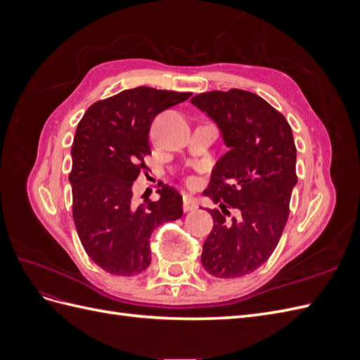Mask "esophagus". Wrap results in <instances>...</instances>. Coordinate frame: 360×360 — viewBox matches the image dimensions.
I'll return each mask as SVG.
<instances>
[{"label": "esophagus", "mask_w": 360, "mask_h": 360, "mask_svg": "<svg viewBox=\"0 0 360 360\" xmlns=\"http://www.w3.org/2000/svg\"><path fill=\"white\" fill-rule=\"evenodd\" d=\"M198 207V201L195 200L191 195H184L183 197V210L184 212H192Z\"/></svg>", "instance_id": "obj_1"}]
</instances>
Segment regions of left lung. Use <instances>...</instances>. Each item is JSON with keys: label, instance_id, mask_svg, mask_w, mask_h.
Listing matches in <instances>:
<instances>
[{"label": "left lung", "instance_id": "1", "mask_svg": "<svg viewBox=\"0 0 360 360\" xmlns=\"http://www.w3.org/2000/svg\"><path fill=\"white\" fill-rule=\"evenodd\" d=\"M191 102L221 129L230 148L204 191L213 230L202 245V267L216 278H238L263 266L284 231L296 186V146L285 117L255 93L233 89ZM230 210L238 216L226 220Z\"/></svg>", "mask_w": 360, "mask_h": 360}]
</instances>
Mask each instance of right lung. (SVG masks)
Returning a JSON list of instances; mask_svg holds the SVG:
<instances>
[{
  "label": "right lung",
  "mask_w": 360,
  "mask_h": 360,
  "mask_svg": "<svg viewBox=\"0 0 360 360\" xmlns=\"http://www.w3.org/2000/svg\"><path fill=\"white\" fill-rule=\"evenodd\" d=\"M192 93L136 86L93 103L76 127L72 146V213L79 240L94 263L117 276H135L151 261L155 228L183 214L181 195L171 186L158 201H132L134 181L151 155L155 117Z\"/></svg>",
  "instance_id": "1"
}]
</instances>
